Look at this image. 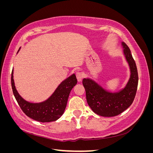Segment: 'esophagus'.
Listing matches in <instances>:
<instances>
[{
	"mask_svg": "<svg viewBox=\"0 0 153 153\" xmlns=\"http://www.w3.org/2000/svg\"><path fill=\"white\" fill-rule=\"evenodd\" d=\"M76 76L78 82H81L82 80V78H84V75L82 72L77 71L76 73Z\"/></svg>",
	"mask_w": 153,
	"mask_h": 153,
	"instance_id": "esophagus-1",
	"label": "esophagus"
}]
</instances>
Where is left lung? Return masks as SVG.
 I'll use <instances>...</instances> for the list:
<instances>
[{"label": "left lung", "mask_w": 153, "mask_h": 153, "mask_svg": "<svg viewBox=\"0 0 153 153\" xmlns=\"http://www.w3.org/2000/svg\"><path fill=\"white\" fill-rule=\"evenodd\" d=\"M125 57L130 67L131 76L126 87L117 93H110L89 78L82 81L87 102L94 113L103 117H113L123 112L135 99L137 91L138 76L135 60L128 45L123 43Z\"/></svg>", "instance_id": "1"}]
</instances>
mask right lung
<instances>
[{"label": "right lung", "instance_id": "obj_1", "mask_svg": "<svg viewBox=\"0 0 153 153\" xmlns=\"http://www.w3.org/2000/svg\"><path fill=\"white\" fill-rule=\"evenodd\" d=\"M77 80L75 74L68 78L59 85L49 99L43 103H30L23 99L15 89L11 73V86L13 94L24 113L30 118L41 123L55 121L63 114L69 93L76 85Z\"/></svg>", "mask_w": 153, "mask_h": 153}]
</instances>
